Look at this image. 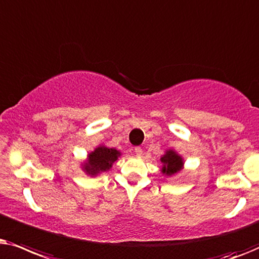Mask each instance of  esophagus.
Segmentation results:
<instances>
[{"label":"esophagus","mask_w":259,"mask_h":259,"mask_svg":"<svg viewBox=\"0 0 259 259\" xmlns=\"http://www.w3.org/2000/svg\"><path fill=\"white\" fill-rule=\"evenodd\" d=\"M142 153H143L142 148H141V147H136L135 148V154L136 155H142Z\"/></svg>","instance_id":"1"}]
</instances>
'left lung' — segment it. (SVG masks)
<instances>
[{"instance_id": "left-lung-1", "label": "left lung", "mask_w": 259, "mask_h": 259, "mask_svg": "<svg viewBox=\"0 0 259 259\" xmlns=\"http://www.w3.org/2000/svg\"><path fill=\"white\" fill-rule=\"evenodd\" d=\"M161 162L163 163L162 173L167 175V177L177 174L178 171L182 169V165H184V161H182L181 156H179L174 150H168L165 155L161 157Z\"/></svg>"}]
</instances>
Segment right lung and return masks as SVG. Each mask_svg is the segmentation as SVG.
Instances as JSON below:
<instances>
[{
  "mask_svg": "<svg viewBox=\"0 0 259 259\" xmlns=\"http://www.w3.org/2000/svg\"><path fill=\"white\" fill-rule=\"evenodd\" d=\"M119 155V151L113 149V148H96L95 151H92L89 155V161L84 165V170L89 175H92V177L99 174L101 171L109 170Z\"/></svg>",
  "mask_w": 259,
  "mask_h": 259,
  "instance_id": "obj_1",
  "label": "right lung"
}]
</instances>
